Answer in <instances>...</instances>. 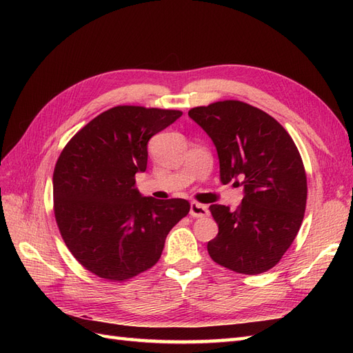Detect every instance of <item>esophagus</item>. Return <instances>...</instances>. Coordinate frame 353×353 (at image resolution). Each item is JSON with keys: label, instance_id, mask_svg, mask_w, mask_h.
Segmentation results:
<instances>
[{"label": "esophagus", "instance_id": "esophagus-1", "mask_svg": "<svg viewBox=\"0 0 353 353\" xmlns=\"http://www.w3.org/2000/svg\"><path fill=\"white\" fill-rule=\"evenodd\" d=\"M190 215L193 218H205L209 215V209L205 205H200V203L193 201L190 205Z\"/></svg>", "mask_w": 353, "mask_h": 353}]
</instances>
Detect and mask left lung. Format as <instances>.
<instances>
[{
    "label": "left lung",
    "mask_w": 353,
    "mask_h": 353,
    "mask_svg": "<svg viewBox=\"0 0 353 353\" xmlns=\"http://www.w3.org/2000/svg\"><path fill=\"white\" fill-rule=\"evenodd\" d=\"M188 116L216 147L221 183L244 188L236 210L209 208L219 228L208 243L210 258L239 274L266 272L302 225L307 185L301 153L272 116L248 103L216 101Z\"/></svg>",
    "instance_id": "obj_1"
}]
</instances>
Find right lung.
<instances>
[{"instance_id":"obj_1","label":"right lung","mask_w":353,"mask_h":353,"mask_svg":"<svg viewBox=\"0 0 353 353\" xmlns=\"http://www.w3.org/2000/svg\"><path fill=\"white\" fill-rule=\"evenodd\" d=\"M183 112L117 105L85 125L63 148L52 175L57 227L85 270L125 281L160 259L166 236L187 216L184 199L156 200L135 188L150 138Z\"/></svg>"}]
</instances>
